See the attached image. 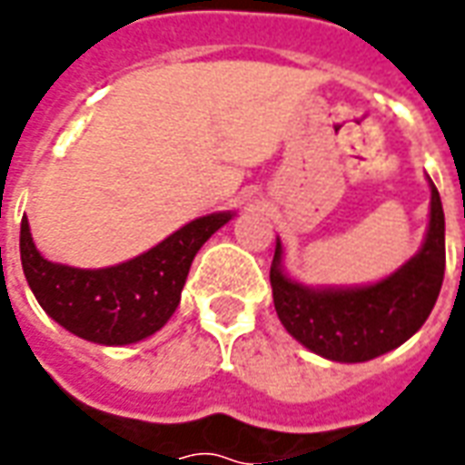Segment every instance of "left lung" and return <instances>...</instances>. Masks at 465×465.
<instances>
[{"label":"left lung","instance_id":"8db88e82","mask_svg":"<svg viewBox=\"0 0 465 465\" xmlns=\"http://www.w3.org/2000/svg\"><path fill=\"white\" fill-rule=\"evenodd\" d=\"M429 179L430 212L420 249L396 272L363 286H309L283 269L276 239L272 262L273 306L283 329L323 359L363 363L409 341L426 323L446 272V219Z\"/></svg>","mask_w":465,"mask_h":465}]
</instances>
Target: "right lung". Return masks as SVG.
Masks as SVG:
<instances>
[{
	"instance_id": "add662e5",
	"label": "right lung",
	"mask_w": 465,
	"mask_h": 465,
	"mask_svg": "<svg viewBox=\"0 0 465 465\" xmlns=\"http://www.w3.org/2000/svg\"><path fill=\"white\" fill-rule=\"evenodd\" d=\"M232 219L233 212L206 213L129 262L76 269L39 253L25 216L19 232L22 269L39 306L62 329L84 341L126 346L163 329L182 302L193 256Z\"/></svg>"
}]
</instances>
